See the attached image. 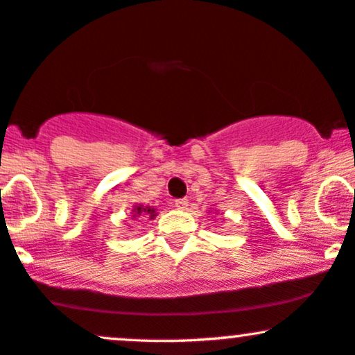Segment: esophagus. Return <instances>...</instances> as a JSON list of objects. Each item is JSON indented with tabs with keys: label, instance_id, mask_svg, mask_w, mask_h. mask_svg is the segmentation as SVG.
<instances>
[{
	"label": "esophagus",
	"instance_id": "esophagus-1",
	"mask_svg": "<svg viewBox=\"0 0 355 355\" xmlns=\"http://www.w3.org/2000/svg\"><path fill=\"white\" fill-rule=\"evenodd\" d=\"M173 205L178 209H186L188 208V200L186 198H178V200H173Z\"/></svg>",
	"mask_w": 355,
	"mask_h": 355
}]
</instances>
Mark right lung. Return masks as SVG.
<instances>
[{
	"instance_id": "right-lung-1",
	"label": "right lung",
	"mask_w": 355,
	"mask_h": 355,
	"mask_svg": "<svg viewBox=\"0 0 355 355\" xmlns=\"http://www.w3.org/2000/svg\"><path fill=\"white\" fill-rule=\"evenodd\" d=\"M155 215H157V213H155L154 208L135 207V209H133V218H135V216H150V220H152Z\"/></svg>"
}]
</instances>
